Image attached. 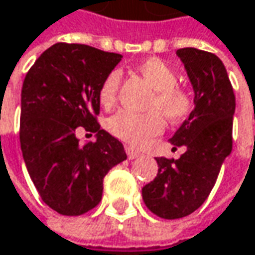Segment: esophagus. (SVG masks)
<instances>
[{
    "instance_id": "34e87169",
    "label": "esophagus",
    "mask_w": 255,
    "mask_h": 255,
    "mask_svg": "<svg viewBox=\"0 0 255 255\" xmlns=\"http://www.w3.org/2000/svg\"><path fill=\"white\" fill-rule=\"evenodd\" d=\"M126 153H127L128 158H137L141 156V153L140 151H137L135 148H132V147H129V145H126Z\"/></svg>"
}]
</instances>
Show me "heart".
Instances as JSON below:
<instances>
[{
	"instance_id": "1",
	"label": "heart",
	"mask_w": 255,
	"mask_h": 255,
	"mask_svg": "<svg viewBox=\"0 0 255 255\" xmlns=\"http://www.w3.org/2000/svg\"><path fill=\"white\" fill-rule=\"evenodd\" d=\"M141 76L156 89V95L151 101L153 111L132 113L121 110L108 120V129L114 137L134 147H141L153 137L163 132L164 120L163 115L170 121L185 120L193 108L192 95L186 88L177 85V72L170 63L160 57H148L138 65ZM120 91V72H110L102 81L98 99L104 108H111L118 99Z\"/></svg>"
}]
</instances>
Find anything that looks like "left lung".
Returning <instances> with one entry per match:
<instances>
[{"mask_svg": "<svg viewBox=\"0 0 255 255\" xmlns=\"http://www.w3.org/2000/svg\"><path fill=\"white\" fill-rule=\"evenodd\" d=\"M195 91V108L170 141L185 145L177 158L156 157L157 176L142 187L145 206L163 219L195 212L215 185L221 166L232 150L235 95L227 69L214 53L179 49Z\"/></svg>", "mask_w": 255, "mask_h": 255, "instance_id": "8db88e82", "label": "left lung"}]
</instances>
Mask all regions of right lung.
Instances as JSON below:
<instances>
[{"label":"right lung","instance_id":"obj_1","mask_svg":"<svg viewBox=\"0 0 255 255\" xmlns=\"http://www.w3.org/2000/svg\"><path fill=\"white\" fill-rule=\"evenodd\" d=\"M121 54L78 43H56L34 62L21 91L20 142L41 201L78 217L102 199L105 174L124 161L123 142L101 129L98 91ZM78 128L98 132L81 146Z\"/></svg>","mask_w":255,"mask_h":255}]
</instances>
